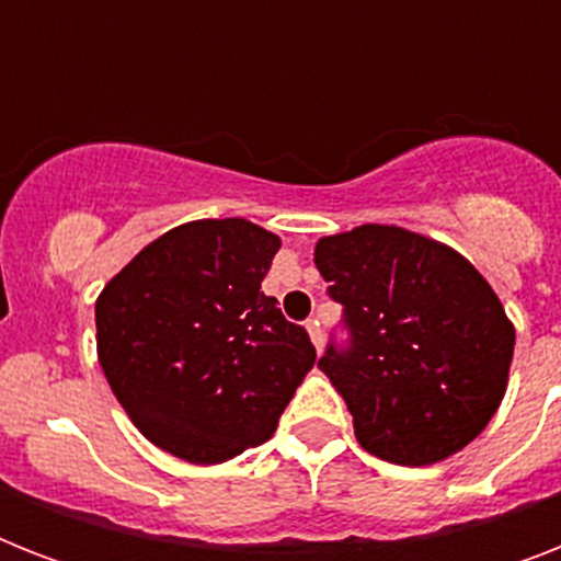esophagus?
<instances>
[{"mask_svg": "<svg viewBox=\"0 0 561 561\" xmlns=\"http://www.w3.org/2000/svg\"><path fill=\"white\" fill-rule=\"evenodd\" d=\"M306 329H308V337H311V343L317 346V352L323 350V329H320V320H308Z\"/></svg>", "mask_w": 561, "mask_h": 561, "instance_id": "obj_1", "label": "esophagus"}]
</instances>
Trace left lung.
I'll return each mask as SVG.
<instances>
[{
	"instance_id": "1",
	"label": "left lung",
	"mask_w": 561,
	"mask_h": 561,
	"mask_svg": "<svg viewBox=\"0 0 561 561\" xmlns=\"http://www.w3.org/2000/svg\"><path fill=\"white\" fill-rule=\"evenodd\" d=\"M350 343L317 367L352 413L364 451L399 466L451 457L506 392L515 329L469 259L401 227L364 224L314 247Z\"/></svg>"
}]
</instances>
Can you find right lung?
Returning a JSON list of instances; mask_svg holds the SVG:
<instances>
[{"label": "right lung", "instance_id": "1", "mask_svg": "<svg viewBox=\"0 0 561 561\" xmlns=\"http://www.w3.org/2000/svg\"><path fill=\"white\" fill-rule=\"evenodd\" d=\"M279 236L188 220L145 247L95 302L110 390L162 451L211 466L267 443L317 352L264 297Z\"/></svg>", "mask_w": 561, "mask_h": 561}]
</instances>
